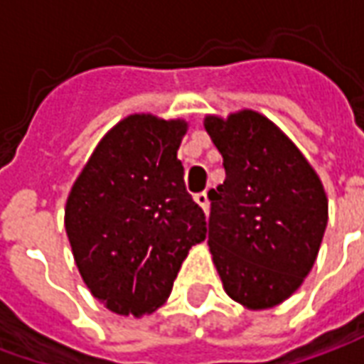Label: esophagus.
Masks as SVG:
<instances>
[{"label": "esophagus", "mask_w": 364, "mask_h": 364, "mask_svg": "<svg viewBox=\"0 0 364 364\" xmlns=\"http://www.w3.org/2000/svg\"><path fill=\"white\" fill-rule=\"evenodd\" d=\"M195 203H197V205L200 206V208H203L205 213H208V195H206L205 191H203V193H197V195H195Z\"/></svg>", "instance_id": "esophagus-1"}]
</instances>
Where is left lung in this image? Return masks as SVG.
Here are the masks:
<instances>
[{
	"label": "left lung",
	"instance_id": "8db88e82",
	"mask_svg": "<svg viewBox=\"0 0 364 364\" xmlns=\"http://www.w3.org/2000/svg\"><path fill=\"white\" fill-rule=\"evenodd\" d=\"M226 179L208 191V245L230 298L252 310L302 284L328 226V197L308 159L259 112L206 117Z\"/></svg>",
	"mask_w": 364,
	"mask_h": 364
}]
</instances>
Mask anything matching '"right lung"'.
<instances>
[{
    "label": "right lung",
    "instance_id": "right-lung-1",
    "mask_svg": "<svg viewBox=\"0 0 364 364\" xmlns=\"http://www.w3.org/2000/svg\"><path fill=\"white\" fill-rule=\"evenodd\" d=\"M181 119L130 114L87 159L66 203V234L91 294L140 318L161 306L187 253L206 237L183 181Z\"/></svg>",
    "mask_w": 364,
    "mask_h": 364
}]
</instances>
